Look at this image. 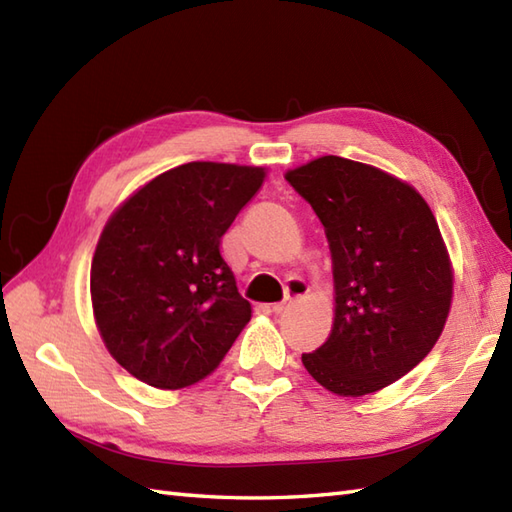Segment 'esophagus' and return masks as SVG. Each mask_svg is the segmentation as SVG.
<instances>
[{
  "mask_svg": "<svg viewBox=\"0 0 512 512\" xmlns=\"http://www.w3.org/2000/svg\"><path fill=\"white\" fill-rule=\"evenodd\" d=\"M306 295H308V284H306V281H301V279H290V281H288V286H286V299H284V301H279V303H275L273 310H275L277 314L286 312V310L290 308V303H292V301H297V299L306 297Z\"/></svg>",
  "mask_w": 512,
  "mask_h": 512,
  "instance_id": "esophagus-1",
  "label": "esophagus"
}]
</instances>
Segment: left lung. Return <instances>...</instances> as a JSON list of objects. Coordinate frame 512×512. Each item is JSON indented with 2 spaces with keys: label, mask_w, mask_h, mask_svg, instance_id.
Returning a JSON list of instances; mask_svg holds the SVG:
<instances>
[{
  "label": "left lung",
  "mask_w": 512,
  "mask_h": 512,
  "mask_svg": "<svg viewBox=\"0 0 512 512\" xmlns=\"http://www.w3.org/2000/svg\"><path fill=\"white\" fill-rule=\"evenodd\" d=\"M317 213L332 253L334 328L303 367L339 396H365L411 372L436 345L453 275L436 217L389 173L323 156L286 173Z\"/></svg>",
  "instance_id": "8db88e82"
}]
</instances>
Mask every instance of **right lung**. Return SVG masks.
Wrapping results in <instances>:
<instances>
[{"mask_svg":"<svg viewBox=\"0 0 512 512\" xmlns=\"http://www.w3.org/2000/svg\"><path fill=\"white\" fill-rule=\"evenodd\" d=\"M264 182V169L189 162L134 193L92 259V306L107 350L158 389L198 383L250 321L222 257V235Z\"/></svg>","mask_w":512,"mask_h":512,"instance_id":"1","label":"right lung"}]
</instances>
